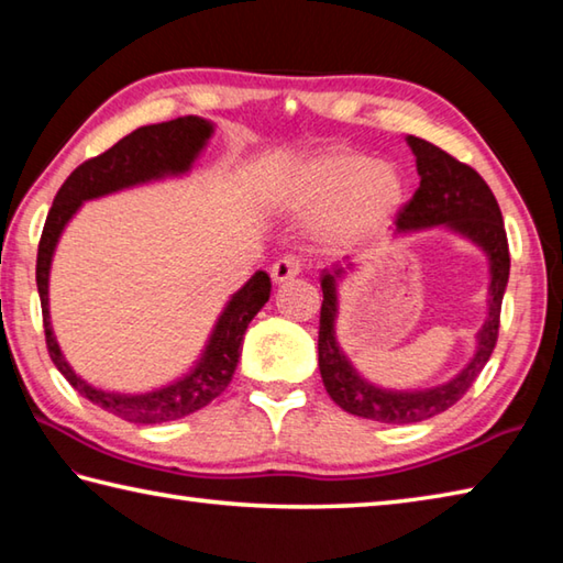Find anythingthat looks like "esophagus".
Returning <instances> with one entry per match:
<instances>
[{
	"label": "esophagus",
	"mask_w": 563,
	"mask_h": 563,
	"mask_svg": "<svg viewBox=\"0 0 563 563\" xmlns=\"http://www.w3.org/2000/svg\"><path fill=\"white\" fill-rule=\"evenodd\" d=\"M299 272H301V262L297 260V256H284V260H276L272 264V279H274V284L289 282Z\"/></svg>",
	"instance_id": "1"
}]
</instances>
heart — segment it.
Instances as JSON below:
<instances>
[{
  "label": "heart",
  "instance_id": "1",
  "mask_svg": "<svg viewBox=\"0 0 563 563\" xmlns=\"http://www.w3.org/2000/svg\"><path fill=\"white\" fill-rule=\"evenodd\" d=\"M406 202L398 165L356 151H329L297 163L272 187L269 207L294 217H317L319 242L361 246L396 222Z\"/></svg>",
  "mask_w": 563,
  "mask_h": 563
}]
</instances>
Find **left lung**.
Here are the masks:
<instances>
[{
  "label": "left lung",
  "instance_id": "obj_1",
  "mask_svg": "<svg viewBox=\"0 0 563 563\" xmlns=\"http://www.w3.org/2000/svg\"><path fill=\"white\" fill-rule=\"evenodd\" d=\"M416 167L420 175V187L412 200L402 207L396 220V234L432 230L442 227L460 234L485 252L489 262V287H487V317L477 331V346L465 368L448 383L432 388L393 390L380 388L368 378H363L353 366L346 351L336 339L339 321V282L356 262L349 256L343 264H331L321 272V319H319V371L327 393L336 406L351 416L388 422V426H408V422L428 420L465 396L472 383L485 368L492 351H495L499 333V311L505 289L509 282V244L505 222H501L499 205L492 195L489 185L482 180L477 170L455 161L422 137H406Z\"/></svg>",
  "mask_w": 563,
  "mask_h": 563
}]
</instances>
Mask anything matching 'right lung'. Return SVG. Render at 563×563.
Returning <instances> with one entry per match:
<instances>
[{
	"mask_svg": "<svg viewBox=\"0 0 563 563\" xmlns=\"http://www.w3.org/2000/svg\"><path fill=\"white\" fill-rule=\"evenodd\" d=\"M214 123L200 115H183L175 121L143 125L118 141L106 153L91 157L66 177L62 190L56 192L52 210H48L42 242L36 254V287L42 299L46 349L54 366L71 386L88 398L93 406L103 408L113 416L137 426H157V422L177 420L190 412L205 408L220 393L230 386L236 363H240V346L250 321L269 301L272 282L266 272H254L252 279L232 299L224 303L217 317L210 339H207L200 358L190 371L183 373L167 386L145 390V393H115L101 390L84 380L68 366L58 341L54 336L52 313H48V274H52V260L56 244L62 240L66 224L81 210V205L98 197L131 190V187L151 185L167 180V177H183L192 170L200 153L210 143Z\"/></svg>",
	"mask_w": 563,
	"mask_h": 563,
	"instance_id": "obj_1",
	"label": "right lung"
}]
</instances>
